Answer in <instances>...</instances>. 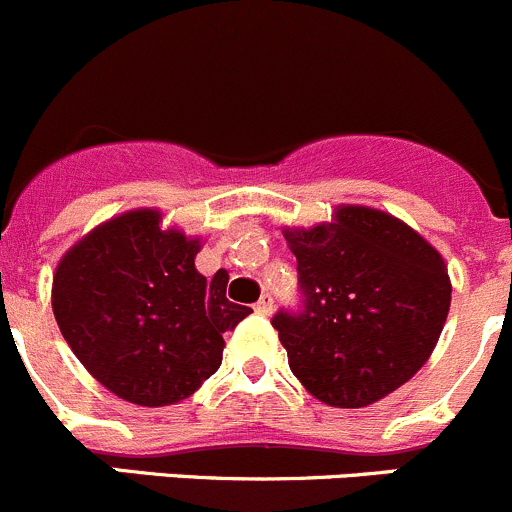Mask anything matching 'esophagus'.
Instances as JSON below:
<instances>
[{
    "label": "esophagus",
    "instance_id": "esophagus-1",
    "mask_svg": "<svg viewBox=\"0 0 512 512\" xmlns=\"http://www.w3.org/2000/svg\"><path fill=\"white\" fill-rule=\"evenodd\" d=\"M254 311L261 313V316H271V313H273V298L268 296V293H266V296L258 298V303H254Z\"/></svg>",
    "mask_w": 512,
    "mask_h": 512
}]
</instances>
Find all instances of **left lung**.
I'll use <instances>...</instances> for the list:
<instances>
[{
  "label": "left lung",
  "mask_w": 512,
  "mask_h": 512,
  "mask_svg": "<svg viewBox=\"0 0 512 512\" xmlns=\"http://www.w3.org/2000/svg\"><path fill=\"white\" fill-rule=\"evenodd\" d=\"M283 236L306 306L271 323L301 386L326 406L366 408L411 381L450 311L438 249L406 221L361 204Z\"/></svg>",
  "instance_id": "1"
}]
</instances>
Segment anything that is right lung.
Wrapping results in <instances>:
<instances>
[{
	"mask_svg": "<svg viewBox=\"0 0 512 512\" xmlns=\"http://www.w3.org/2000/svg\"><path fill=\"white\" fill-rule=\"evenodd\" d=\"M199 236L159 209L111 216L57 263L52 308L64 341L106 391L174 406L221 366L224 333L251 313L226 298L229 273L196 271Z\"/></svg>",
	"mask_w": 512,
	"mask_h": 512,
	"instance_id": "obj_1",
	"label": "right lung"
}]
</instances>
